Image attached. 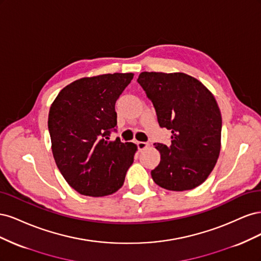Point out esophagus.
I'll return each instance as SVG.
<instances>
[{"label":"esophagus","instance_id":"34e87169","mask_svg":"<svg viewBox=\"0 0 261 261\" xmlns=\"http://www.w3.org/2000/svg\"><path fill=\"white\" fill-rule=\"evenodd\" d=\"M137 146H138V149H139V150H145L146 148L149 147V144H148V143H145V141H138Z\"/></svg>","mask_w":261,"mask_h":261}]
</instances>
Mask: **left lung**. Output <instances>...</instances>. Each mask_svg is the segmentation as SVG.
Instances as JSON below:
<instances>
[{
	"instance_id": "left-lung-1",
	"label": "left lung",
	"mask_w": 261,
	"mask_h": 261,
	"mask_svg": "<svg viewBox=\"0 0 261 261\" xmlns=\"http://www.w3.org/2000/svg\"><path fill=\"white\" fill-rule=\"evenodd\" d=\"M137 82L152 101L161 127L171 129V145L154 144L161 161L151 171L168 191L194 189L208 178L221 150L222 116L212 92L184 73L143 72Z\"/></svg>"
}]
</instances>
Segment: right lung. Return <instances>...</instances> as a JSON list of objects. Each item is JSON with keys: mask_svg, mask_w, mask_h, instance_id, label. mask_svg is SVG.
I'll use <instances>...</instances> for the list:
<instances>
[{"mask_svg": "<svg viewBox=\"0 0 261 261\" xmlns=\"http://www.w3.org/2000/svg\"><path fill=\"white\" fill-rule=\"evenodd\" d=\"M133 73L84 77L63 88L50 107L48 126L55 163L76 192L103 197L125 180L137 146L109 140L116 126L115 102Z\"/></svg>", "mask_w": 261, "mask_h": 261, "instance_id": "add662e5", "label": "right lung"}]
</instances>
